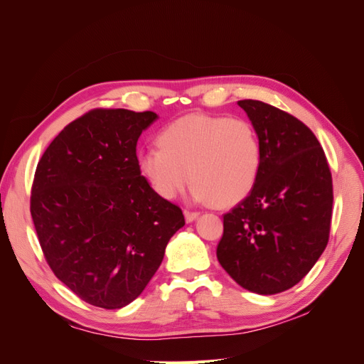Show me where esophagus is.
<instances>
[{
  "label": "esophagus",
  "instance_id": "esophagus-1",
  "mask_svg": "<svg viewBox=\"0 0 364 364\" xmlns=\"http://www.w3.org/2000/svg\"><path fill=\"white\" fill-rule=\"evenodd\" d=\"M183 214H185L186 222H193V220H196L197 217H199V213H197V211H190V209H185Z\"/></svg>",
  "mask_w": 364,
  "mask_h": 364
}]
</instances>
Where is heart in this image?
Segmentation results:
<instances>
[{"label":"heart","mask_w":364,"mask_h":364,"mask_svg":"<svg viewBox=\"0 0 364 364\" xmlns=\"http://www.w3.org/2000/svg\"><path fill=\"white\" fill-rule=\"evenodd\" d=\"M159 146L139 151L138 167L164 199L178 196L190 178L196 200L230 206L247 197L259 178L261 139L243 118L185 115L162 129Z\"/></svg>","instance_id":"obj_1"}]
</instances>
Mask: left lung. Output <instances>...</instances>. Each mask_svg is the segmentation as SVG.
Here are the masks:
<instances>
[{
  "instance_id": "left-lung-1",
  "label": "left lung",
  "mask_w": 364,
  "mask_h": 364,
  "mask_svg": "<svg viewBox=\"0 0 364 364\" xmlns=\"http://www.w3.org/2000/svg\"><path fill=\"white\" fill-rule=\"evenodd\" d=\"M238 105L258 132L262 164L249 196L223 214L217 258L243 289L274 294L299 282L328 245L331 170L301 119L259 100Z\"/></svg>"
}]
</instances>
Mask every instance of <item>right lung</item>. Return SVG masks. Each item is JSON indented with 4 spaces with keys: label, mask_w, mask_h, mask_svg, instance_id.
<instances>
[{
    "label": "right lung",
    "mask_w": 364,
    "mask_h": 364,
    "mask_svg": "<svg viewBox=\"0 0 364 364\" xmlns=\"http://www.w3.org/2000/svg\"><path fill=\"white\" fill-rule=\"evenodd\" d=\"M156 118L92 109L65 126L38 162L30 213L43 257L94 306L117 310L136 299L185 225L182 209L138 167V138Z\"/></svg>",
    "instance_id": "right-lung-1"
}]
</instances>
